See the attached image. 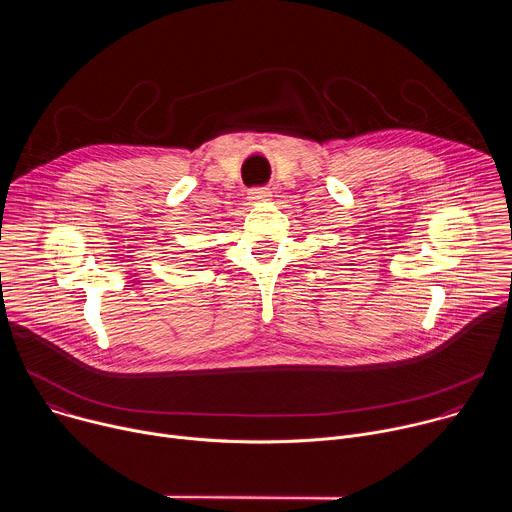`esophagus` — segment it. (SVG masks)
Segmentation results:
<instances>
[{"instance_id": "obj_1", "label": "esophagus", "mask_w": 512, "mask_h": 512, "mask_svg": "<svg viewBox=\"0 0 512 512\" xmlns=\"http://www.w3.org/2000/svg\"><path fill=\"white\" fill-rule=\"evenodd\" d=\"M271 192L267 188H251L249 190V198L255 200V202H263V200H269Z\"/></svg>"}]
</instances>
